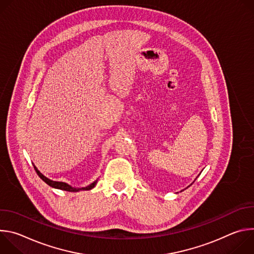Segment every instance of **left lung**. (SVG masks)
<instances>
[{
	"instance_id": "1",
	"label": "left lung",
	"mask_w": 254,
	"mask_h": 254,
	"mask_svg": "<svg viewBox=\"0 0 254 254\" xmlns=\"http://www.w3.org/2000/svg\"><path fill=\"white\" fill-rule=\"evenodd\" d=\"M198 176H199V175H198ZM196 179H197V178H196ZM196 179H195V180H196ZM195 180H194V182H195ZM194 182H193V183H194ZM193 183H192V184H193ZM192 184H191V185H192ZM191 185H190V186H191ZM190 186H188V187H190ZM188 187H187V188H188Z\"/></svg>"
}]
</instances>
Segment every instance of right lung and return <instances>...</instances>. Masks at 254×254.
Listing matches in <instances>:
<instances>
[{
	"mask_svg": "<svg viewBox=\"0 0 254 254\" xmlns=\"http://www.w3.org/2000/svg\"><path fill=\"white\" fill-rule=\"evenodd\" d=\"M34 166V169H35V171H36V173L38 174V176L44 181V182L47 184V185H49L50 187H52V188H55V189H59V190H63V191H68V192H78V191H84V190H91L92 188H94L95 187V185H96V183H97V180H95L94 182H92L91 184H89L88 186H86V187H82V188H76V187H72L71 185H69V184H67V183H65V182H58V181H53V180H50L49 178H47L46 176H44L38 169H37V167H36L35 165H33Z\"/></svg>",
	"mask_w": 254,
	"mask_h": 254,
	"instance_id": "add662e5",
	"label": "right lung"
}]
</instances>
